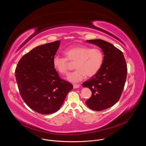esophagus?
Segmentation results:
<instances>
[{
    "label": "esophagus",
    "mask_w": 146,
    "mask_h": 146,
    "mask_svg": "<svg viewBox=\"0 0 146 146\" xmlns=\"http://www.w3.org/2000/svg\"><path fill=\"white\" fill-rule=\"evenodd\" d=\"M80 85L79 84H73V88H79L80 87Z\"/></svg>",
    "instance_id": "esophagus-1"
}]
</instances>
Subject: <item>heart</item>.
Here are the masks:
<instances>
[{
  "label": "heart",
  "instance_id": "1",
  "mask_svg": "<svg viewBox=\"0 0 146 146\" xmlns=\"http://www.w3.org/2000/svg\"><path fill=\"white\" fill-rule=\"evenodd\" d=\"M66 58L55 55L52 58L54 69L61 74L68 72V60L75 61L76 69L70 73L67 80L72 82H78L87 77L95 75L101 69L104 60L102 51L99 48L78 45L67 48L64 51Z\"/></svg>",
  "mask_w": 146,
  "mask_h": 146
}]
</instances>
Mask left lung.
I'll list each match as a JSON object with an SVG mask.
<instances>
[{
  "label": "left lung",
  "mask_w": 146,
  "mask_h": 146,
  "mask_svg": "<svg viewBox=\"0 0 146 146\" xmlns=\"http://www.w3.org/2000/svg\"><path fill=\"white\" fill-rule=\"evenodd\" d=\"M100 47L104 60L100 70L82 83L89 88L92 95L86 103L95 111H102L113 106L119 100L126 81L127 66L123 53L112 44L101 39L86 40Z\"/></svg>",
  "instance_id": "left-lung-1"
}]
</instances>
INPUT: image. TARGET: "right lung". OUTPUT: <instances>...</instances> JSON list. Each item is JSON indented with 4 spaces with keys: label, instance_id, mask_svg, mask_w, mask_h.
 I'll return each mask as SVG.
<instances>
[{
    "label": "right lung",
    "instance_id": "add662e5",
    "mask_svg": "<svg viewBox=\"0 0 146 146\" xmlns=\"http://www.w3.org/2000/svg\"><path fill=\"white\" fill-rule=\"evenodd\" d=\"M60 41L37 46L19 60L15 77L19 93L27 105L41 114L56 112L73 85L62 80L52 65Z\"/></svg>",
    "mask_w": 146,
    "mask_h": 146
}]
</instances>
